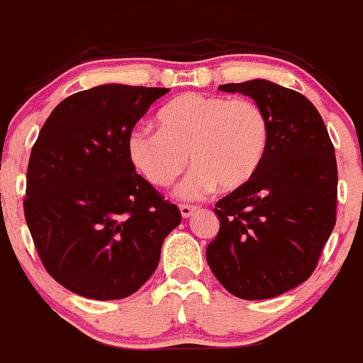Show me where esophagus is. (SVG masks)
<instances>
[{"label": "esophagus", "mask_w": 363, "mask_h": 363, "mask_svg": "<svg viewBox=\"0 0 363 363\" xmlns=\"http://www.w3.org/2000/svg\"><path fill=\"white\" fill-rule=\"evenodd\" d=\"M179 210H181L182 217L188 218V217H191V215H193L194 210H196V206H193V205H181V206H179Z\"/></svg>", "instance_id": "1"}]
</instances>
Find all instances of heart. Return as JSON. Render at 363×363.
Masks as SVG:
<instances>
[{
  "label": "heart",
  "mask_w": 363,
  "mask_h": 363,
  "mask_svg": "<svg viewBox=\"0 0 363 363\" xmlns=\"http://www.w3.org/2000/svg\"><path fill=\"white\" fill-rule=\"evenodd\" d=\"M160 133L139 129L127 151L138 172L155 188H169L194 167L179 188L186 200L242 188L260 169L270 125L267 113L248 98L229 99L188 93L158 111Z\"/></svg>",
  "instance_id": "heart-1"
}]
</instances>
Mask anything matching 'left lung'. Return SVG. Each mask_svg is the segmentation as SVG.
<instances>
[{"label": "left lung", "mask_w": 363, "mask_h": 363, "mask_svg": "<svg viewBox=\"0 0 363 363\" xmlns=\"http://www.w3.org/2000/svg\"><path fill=\"white\" fill-rule=\"evenodd\" d=\"M218 89L255 99L270 138L257 174L215 203L220 229L206 262L230 294L267 300L315 270L336 224V155L320 113L298 91L262 79Z\"/></svg>", "instance_id": "left-lung-1"}]
</instances>
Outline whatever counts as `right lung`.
Returning <instances> with one entry per match:
<instances>
[{
	"label": "right lung",
	"mask_w": 363,
	"mask_h": 363,
	"mask_svg": "<svg viewBox=\"0 0 363 363\" xmlns=\"http://www.w3.org/2000/svg\"><path fill=\"white\" fill-rule=\"evenodd\" d=\"M165 87L105 84L65 98L35 139L23 213L46 272L91 300H121L157 270L181 212L136 172L130 134Z\"/></svg>",
	"instance_id": "obj_1"
}]
</instances>
